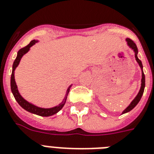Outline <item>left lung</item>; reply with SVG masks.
<instances>
[{
    "label": "left lung",
    "mask_w": 154,
    "mask_h": 154,
    "mask_svg": "<svg viewBox=\"0 0 154 154\" xmlns=\"http://www.w3.org/2000/svg\"><path fill=\"white\" fill-rule=\"evenodd\" d=\"M126 41H127L128 42V45L129 47L131 48V49H133V51H134V52H135V59H136L137 63H139V66H140L141 69H142V80H141V82H142V83H141L140 90H139L138 95H136V97H135V99H133L132 102L130 103V105H129L128 106L127 108H126L123 112H122V114H124V113H128V112H129V111H131V109H132L133 108H134V107H135L138 103H139V102L140 101L141 98H142V96H143V92H144V88H145V75H144V73H143V64H142V62H141L140 59H139V58H138V56H137V54H138V48H137V46L135 44V42H134L133 41H131V39L127 38Z\"/></svg>",
    "instance_id": "1"
}]
</instances>
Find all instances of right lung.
<instances>
[{
	"label": "right lung",
	"mask_w": 154,
	"mask_h": 154,
	"mask_svg": "<svg viewBox=\"0 0 154 154\" xmlns=\"http://www.w3.org/2000/svg\"><path fill=\"white\" fill-rule=\"evenodd\" d=\"M38 42V41H36V40H33V41H30V43L28 45H26V47L23 48L18 51L17 53V57L15 59V61L13 63V66H12V73H11V92L13 94L14 97H15V100L17 101V103H19V105L23 107V109H26V111L29 112V113H34V114L39 115L41 117H49V116H51V115H54L55 113H57L60 109L63 107V106L65 105L66 101L67 95H68V93L69 91V88H70L71 85L68 88L66 91V96L64 98V99L63 100L60 104L59 106H56L55 107H52V108H48V109H45V108H41V107H37L36 106L33 105L32 103H29V102H27L26 100L23 99V97L21 96V95L19 94V91H18L17 85L15 83V70L16 69V67L18 66V65L19 64V62L21 60L22 57L23 56V55H25L26 53L28 52L31 46H33V45H35V43Z\"/></svg>",
	"instance_id": "right-lung-1"
}]
</instances>
